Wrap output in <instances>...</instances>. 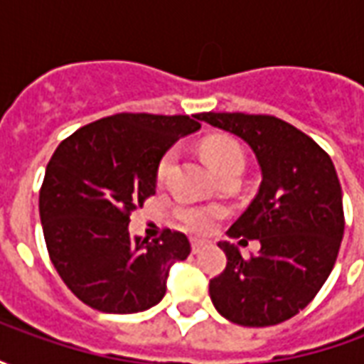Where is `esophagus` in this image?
Masks as SVG:
<instances>
[{"label":"esophagus","instance_id":"1","mask_svg":"<svg viewBox=\"0 0 364 364\" xmlns=\"http://www.w3.org/2000/svg\"><path fill=\"white\" fill-rule=\"evenodd\" d=\"M191 247H193V253H200L205 247H208V242H205V240H191Z\"/></svg>","mask_w":364,"mask_h":364}]
</instances>
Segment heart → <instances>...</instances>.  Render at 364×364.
<instances>
[{
	"label": "heart",
	"instance_id": "heart-1",
	"mask_svg": "<svg viewBox=\"0 0 364 364\" xmlns=\"http://www.w3.org/2000/svg\"><path fill=\"white\" fill-rule=\"evenodd\" d=\"M203 154H205L206 164L210 166L216 175L226 173L232 169H242L244 171V154L240 150L234 140H230L226 136H214L208 138L203 146ZM175 151H167L161 158L158 166V179L161 181L169 171V167L173 166ZM220 216L218 208L213 206H195V205H181L175 208V218L179 220L183 228L191 230V232H208L213 228L216 218Z\"/></svg>",
	"mask_w": 364,
	"mask_h": 364
}]
</instances>
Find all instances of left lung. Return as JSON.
I'll return each mask as SVG.
<instances>
[{
	"mask_svg": "<svg viewBox=\"0 0 364 364\" xmlns=\"http://www.w3.org/2000/svg\"><path fill=\"white\" fill-rule=\"evenodd\" d=\"M198 120L242 138L259 164L261 185L230 237L259 240L244 259L220 242L228 263L208 284L214 308L237 326L265 328L312 302L343 240V197L333 161L310 136L269 114L200 112Z\"/></svg>",
	"mask_w": 364,
	"mask_h": 364,
	"instance_id": "8db88e82",
	"label": "left lung"
}]
</instances>
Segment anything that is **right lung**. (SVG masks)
I'll return each instance as SVG.
<instances>
[{
    "label": "right lung",
    "instance_id": "obj_1",
    "mask_svg": "<svg viewBox=\"0 0 364 364\" xmlns=\"http://www.w3.org/2000/svg\"><path fill=\"white\" fill-rule=\"evenodd\" d=\"M197 114L120 112L85 124L46 166L38 210L44 240L68 289L107 314H136L166 294L169 267L187 259L185 234L130 237V214L156 195L158 166L179 138L197 132Z\"/></svg>",
    "mask_w": 364,
    "mask_h": 364
}]
</instances>
